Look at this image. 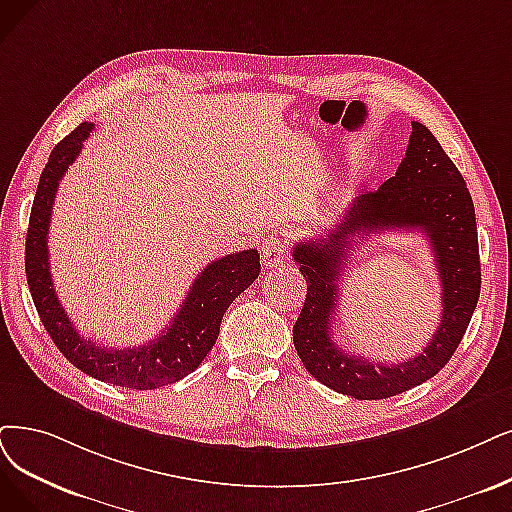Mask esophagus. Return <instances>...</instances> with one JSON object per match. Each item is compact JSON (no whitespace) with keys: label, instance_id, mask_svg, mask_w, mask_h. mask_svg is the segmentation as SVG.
Listing matches in <instances>:
<instances>
[{"label":"esophagus","instance_id":"34e87169","mask_svg":"<svg viewBox=\"0 0 512 512\" xmlns=\"http://www.w3.org/2000/svg\"><path fill=\"white\" fill-rule=\"evenodd\" d=\"M260 254H262V262L267 264V267H279V264L285 262L283 243L279 239L264 241L262 248H260Z\"/></svg>","mask_w":512,"mask_h":512}]
</instances>
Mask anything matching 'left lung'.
Segmentation results:
<instances>
[{"mask_svg": "<svg viewBox=\"0 0 512 512\" xmlns=\"http://www.w3.org/2000/svg\"><path fill=\"white\" fill-rule=\"evenodd\" d=\"M386 228H418L432 243L442 279V323L425 351L401 364H376L344 352L332 340L337 281L356 237ZM306 279V300L294 325V346L313 378L361 401L388 399L439 374L452 359L475 313L481 262L475 206L454 161L426 126L412 121L405 157L378 191L353 199L321 239L292 250Z\"/></svg>", "mask_w": 512, "mask_h": 512, "instance_id": "8db88e82", "label": "left lung"}]
</instances>
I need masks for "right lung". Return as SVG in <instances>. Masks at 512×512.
<instances>
[{
	"instance_id": "right-lung-1",
	"label": "right lung",
	"mask_w": 512,
	"mask_h": 512,
	"mask_svg": "<svg viewBox=\"0 0 512 512\" xmlns=\"http://www.w3.org/2000/svg\"><path fill=\"white\" fill-rule=\"evenodd\" d=\"M92 130L94 124L84 121L60 140L39 176L25 243L29 290L46 332L77 370L100 382L151 391V388L189 376L208 357L216 344L222 315L227 313L231 302L256 281L260 256L258 250H243L210 262L201 275H197L170 325L147 344L130 346V349H107L81 336L54 290L48 260V233L58 182L63 180L71 163H75Z\"/></svg>"
}]
</instances>
